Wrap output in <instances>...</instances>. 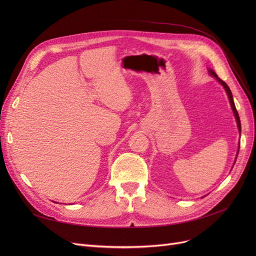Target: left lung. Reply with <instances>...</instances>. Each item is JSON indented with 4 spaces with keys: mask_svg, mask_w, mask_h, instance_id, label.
Returning a JSON list of instances; mask_svg holds the SVG:
<instances>
[{
    "mask_svg": "<svg viewBox=\"0 0 256 256\" xmlns=\"http://www.w3.org/2000/svg\"><path fill=\"white\" fill-rule=\"evenodd\" d=\"M208 72H210V74H212L214 78H216V80H218V82L224 87V89H225V91H226V93H227V96H228V98H230V106H232V111H234V117H236V124H238V132H240V120L238 113V111H236V109L234 102V98H232V93L230 87L227 86V84L224 82V80H222L216 74V72H214L212 70H210ZM238 154H236V156H238Z\"/></svg>",
    "mask_w": 256,
    "mask_h": 256,
    "instance_id": "left-lung-1",
    "label": "left lung"
}]
</instances>
